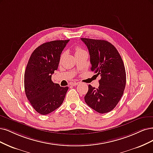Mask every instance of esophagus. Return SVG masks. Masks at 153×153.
I'll list each match as a JSON object with an SVG mask.
<instances>
[{
	"instance_id": "obj_1",
	"label": "esophagus",
	"mask_w": 153,
	"mask_h": 153,
	"mask_svg": "<svg viewBox=\"0 0 153 153\" xmlns=\"http://www.w3.org/2000/svg\"><path fill=\"white\" fill-rule=\"evenodd\" d=\"M78 82H72L71 83V85H72V86H76V85H78Z\"/></svg>"
}]
</instances>
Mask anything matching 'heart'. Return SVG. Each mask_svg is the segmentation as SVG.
Segmentation results:
<instances>
[{"instance_id": "heart-1", "label": "heart", "mask_w": 153, "mask_h": 153, "mask_svg": "<svg viewBox=\"0 0 153 153\" xmlns=\"http://www.w3.org/2000/svg\"><path fill=\"white\" fill-rule=\"evenodd\" d=\"M83 51H85L83 49H82L81 47H75V54L77 53H79V52H81Z\"/></svg>"}]
</instances>
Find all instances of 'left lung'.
I'll use <instances>...</instances> for the list:
<instances>
[{
	"label": "left lung",
	"instance_id": "8db88e82",
	"mask_svg": "<svg viewBox=\"0 0 153 153\" xmlns=\"http://www.w3.org/2000/svg\"><path fill=\"white\" fill-rule=\"evenodd\" d=\"M88 50L91 71L101 76L98 88L88 85L85 101L99 113L113 110L122 97L126 85V72L122 57L109 42L82 38Z\"/></svg>",
	"mask_w": 153,
	"mask_h": 153
}]
</instances>
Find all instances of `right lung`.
<instances>
[{
	"mask_svg": "<svg viewBox=\"0 0 153 153\" xmlns=\"http://www.w3.org/2000/svg\"><path fill=\"white\" fill-rule=\"evenodd\" d=\"M70 40H54L36 48L25 72V91L36 112L47 114L58 108L64 101L68 87H62L51 80L57 70L60 57Z\"/></svg>",
	"mask_w": 153,
	"mask_h": 153,
	"instance_id": "obj_1",
	"label": "right lung"
}]
</instances>
